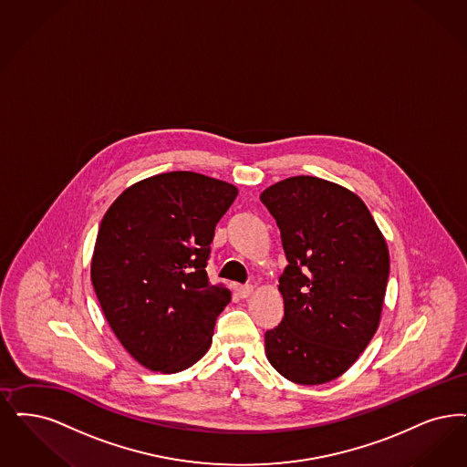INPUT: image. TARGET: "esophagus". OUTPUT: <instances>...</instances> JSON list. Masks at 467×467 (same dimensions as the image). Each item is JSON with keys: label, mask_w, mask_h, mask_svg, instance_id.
I'll return each instance as SVG.
<instances>
[{"label": "esophagus", "mask_w": 467, "mask_h": 467, "mask_svg": "<svg viewBox=\"0 0 467 467\" xmlns=\"http://www.w3.org/2000/svg\"><path fill=\"white\" fill-rule=\"evenodd\" d=\"M236 292H238V296H240L242 299H246V297L254 292V286H252V285H238V286H236Z\"/></svg>", "instance_id": "34e87169"}]
</instances>
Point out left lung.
<instances>
[{
  "label": "left lung",
  "mask_w": 467,
  "mask_h": 467,
  "mask_svg": "<svg viewBox=\"0 0 467 467\" xmlns=\"http://www.w3.org/2000/svg\"><path fill=\"white\" fill-rule=\"evenodd\" d=\"M261 202L280 227L288 265L285 317L265 332V356L285 379L317 386L346 372L372 340L389 276L388 244L346 187L299 175Z\"/></svg>",
  "instance_id": "obj_1"
}]
</instances>
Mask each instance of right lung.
I'll return each instance as SVG.
<instances>
[{
  "mask_svg": "<svg viewBox=\"0 0 467 467\" xmlns=\"http://www.w3.org/2000/svg\"><path fill=\"white\" fill-rule=\"evenodd\" d=\"M238 189L194 171H168L125 189L106 212L92 283L109 327L142 367L186 370L212 344L231 300L205 267L215 225Z\"/></svg>",
  "mask_w": 467,
  "mask_h": 467,
  "instance_id": "1",
  "label": "right lung"
}]
</instances>
